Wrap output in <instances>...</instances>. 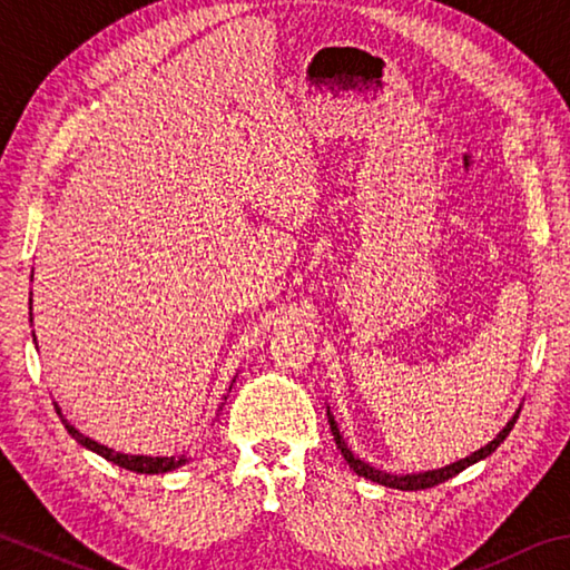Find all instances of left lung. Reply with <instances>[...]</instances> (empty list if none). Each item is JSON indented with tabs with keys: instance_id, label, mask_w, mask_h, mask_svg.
<instances>
[{
	"instance_id": "1",
	"label": "left lung",
	"mask_w": 570,
	"mask_h": 570,
	"mask_svg": "<svg viewBox=\"0 0 570 570\" xmlns=\"http://www.w3.org/2000/svg\"><path fill=\"white\" fill-rule=\"evenodd\" d=\"M519 413H521V409L513 413V416L509 419V423H505V426H503L499 433H495L493 441L485 443V446H481L479 451H473L471 456H465V459H461V461H453V463H449V465H443V469H431V471H419V473H386V471H381V469H374V465L366 463V461H361L358 456H354V451H351V449L346 446L344 436H341L334 413H331V409L326 406L328 426H331V433H334L336 449L341 451V456L346 459V463L351 465V469H354V473H356V475H364V479L374 481V483H379V485H386V489H399V491L433 489V485H439V483H443V481L453 479V475L461 473L463 469H469V465L479 463V461H483V459H489L491 453H493L495 449H499L501 443L505 441V436H509V433H511L515 419H519Z\"/></svg>"
}]
</instances>
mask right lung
I'll return each instance as SVG.
<instances>
[{
    "label": "right lung",
    "instance_id": "right-lung-1",
    "mask_svg": "<svg viewBox=\"0 0 570 570\" xmlns=\"http://www.w3.org/2000/svg\"><path fill=\"white\" fill-rule=\"evenodd\" d=\"M32 276H35V268H32ZM29 308H32V298H29ZM29 316H32V314H29ZM29 321H32V318H29ZM32 341L37 344L35 331H32ZM234 381H236V379H232V386H234ZM232 386H229V391H232ZM224 401H226V396H224ZM55 409H57L59 419H61V423H65V429L69 431L71 439H75L77 443H81V446H85V449L99 453L101 459L117 463V465H121V469H127V471H134V473H149V475H151V473H169V471L179 469V465H184L186 461H189V456H186V453H181V456H131V453H121V451H114V449H109V446H101L99 441L85 436V433H81L79 429L71 426V423H69L65 416H61V409L57 406V403H55Z\"/></svg>",
    "mask_w": 570,
    "mask_h": 570
}]
</instances>
